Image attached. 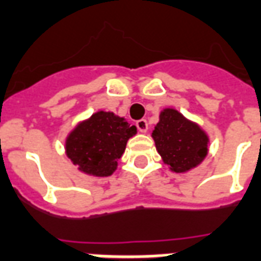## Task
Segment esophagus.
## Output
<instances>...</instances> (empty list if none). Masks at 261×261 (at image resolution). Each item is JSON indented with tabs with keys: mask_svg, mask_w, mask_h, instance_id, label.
<instances>
[{
	"mask_svg": "<svg viewBox=\"0 0 261 261\" xmlns=\"http://www.w3.org/2000/svg\"><path fill=\"white\" fill-rule=\"evenodd\" d=\"M137 128H138L141 133H146L149 128L148 122H146L145 119H141V120H138V122H137Z\"/></svg>",
	"mask_w": 261,
	"mask_h": 261,
	"instance_id": "1",
	"label": "esophagus"
}]
</instances>
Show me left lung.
<instances>
[{"mask_svg":"<svg viewBox=\"0 0 261 261\" xmlns=\"http://www.w3.org/2000/svg\"><path fill=\"white\" fill-rule=\"evenodd\" d=\"M159 154L172 172L186 174L205 160L210 137L175 108H164L152 131Z\"/></svg>","mask_w":261,"mask_h":261,"instance_id":"obj_1","label":"left lung"}]
</instances>
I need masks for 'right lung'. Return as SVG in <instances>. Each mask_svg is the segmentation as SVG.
Here are the masks:
<instances>
[{"label":"right lung","instance_id":"obj_1","mask_svg":"<svg viewBox=\"0 0 261 261\" xmlns=\"http://www.w3.org/2000/svg\"><path fill=\"white\" fill-rule=\"evenodd\" d=\"M135 134L137 127L130 126L124 117L97 111L69 131L64 144L65 154L83 174L111 176L126 150L127 141Z\"/></svg>","mask_w":261,"mask_h":261}]
</instances>
